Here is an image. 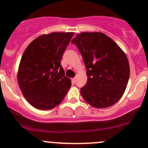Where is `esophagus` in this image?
<instances>
[{
    "label": "esophagus",
    "instance_id": "obj_1",
    "mask_svg": "<svg viewBox=\"0 0 148 148\" xmlns=\"http://www.w3.org/2000/svg\"><path fill=\"white\" fill-rule=\"evenodd\" d=\"M72 82L74 83H76L77 82V77H74V78L72 79Z\"/></svg>",
    "mask_w": 148,
    "mask_h": 148
}]
</instances>
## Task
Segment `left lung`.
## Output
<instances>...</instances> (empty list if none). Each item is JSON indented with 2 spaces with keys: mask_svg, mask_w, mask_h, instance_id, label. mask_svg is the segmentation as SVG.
Returning <instances> with one entry per match:
<instances>
[{
  "mask_svg": "<svg viewBox=\"0 0 148 148\" xmlns=\"http://www.w3.org/2000/svg\"><path fill=\"white\" fill-rule=\"evenodd\" d=\"M82 56L87 82L81 95L88 104L106 108L118 102L130 77V65L123 51L111 38L99 32H82L71 41Z\"/></svg>",
  "mask_w": 148,
  "mask_h": 148,
  "instance_id": "left-lung-1",
  "label": "left lung"
}]
</instances>
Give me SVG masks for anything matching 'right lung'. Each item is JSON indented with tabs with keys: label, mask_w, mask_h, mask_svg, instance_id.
<instances>
[{
	"label": "right lung",
	"mask_w": 148,
	"mask_h": 148,
	"mask_svg": "<svg viewBox=\"0 0 148 148\" xmlns=\"http://www.w3.org/2000/svg\"><path fill=\"white\" fill-rule=\"evenodd\" d=\"M74 33H51L34 39L23 53L18 82L31 105L41 110L60 104L71 83L61 61Z\"/></svg>",
	"instance_id": "add662e5"
}]
</instances>
